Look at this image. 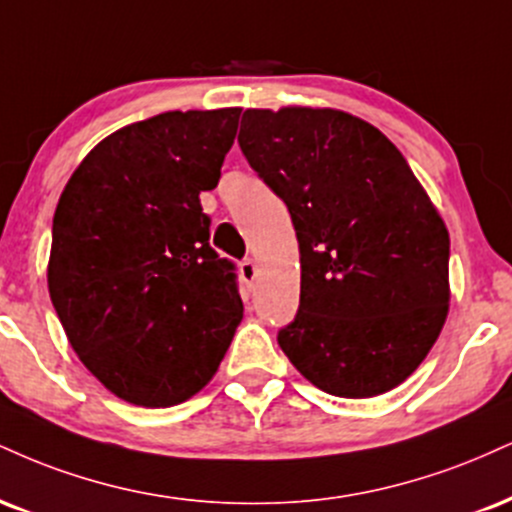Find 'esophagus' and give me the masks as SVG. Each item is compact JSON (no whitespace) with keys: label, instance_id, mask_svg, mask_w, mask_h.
I'll use <instances>...</instances> for the list:
<instances>
[{"label":"esophagus","instance_id":"1","mask_svg":"<svg viewBox=\"0 0 512 512\" xmlns=\"http://www.w3.org/2000/svg\"><path fill=\"white\" fill-rule=\"evenodd\" d=\"M240 276H243L245 283H255L257 279V262L252 260V257H245L243 262H240Z\"/></svg>","mask_w":512,"mask_h":512}]
</instances>
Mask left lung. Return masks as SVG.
<instances>
[{
  "label": "left lung",
  "instance_id": "obj_1",
  "mask_svg": "<svg viewBox=\"0 0 512 512\" xmlns=\"http://www.w3.org/2000/svg\"><path fill=\"white\" fill-rule=\"evenodd\" d=\"M238 145L286 202L300 305L279 346L331 396L372 398L420 367L448 315L451 238L398 147L336 109H248Z\"/></svg>",
  "mask_w": 512,
  "mask_h": 512
}]
</instances>
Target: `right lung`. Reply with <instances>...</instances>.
Listing matches in <instances>:
<instances>
[{
  "label": "right lung",
  "mask_w": 512,
  "mask_h": 512,
  "mask_svg": "<svg viewBox=\"0 0 512 512\" xmlns=\"http://www.w3.org/2000/svg\"><path fill=\"white\" fill-rule=\"evenodd\" d=\"M240 109L164 112L80 162L52 224L49 298L80 362L145 408L183 403L217 372L243 319L236 264L209 245Z\"/></svg>",
  "instance_id": "obj_1"
}]
</instances>
